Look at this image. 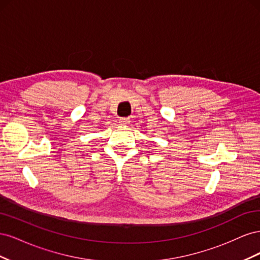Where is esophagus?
Instances as JSON below:
<instances>
[{
  "label": "esophagus",
  "mask_w": 260,
  "mask_h": 260,
  "mask_svg": "<svg viewBox=\"0 0 260 260\" xmlns=\"http://www.w3.org/2000/svg\"><path fill=\"white\" fill-rule=\"evenodd\" d=\"M119 123H120L121 125H128V124L130 123L129 118H120V119H119Z\"/></svg>",
  "instance_id": "1"
}]
</instances>
